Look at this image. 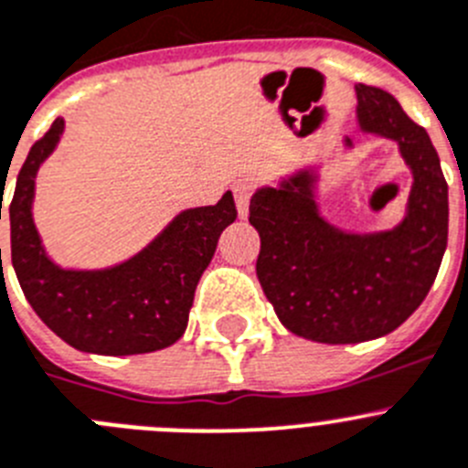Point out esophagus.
Instances as JSON below:
<instances>
[{"instance_id":"1","label":"esophagus","mask_w":468,"mask_h":468,"mask_svg":"<svg viewBox=\"0 0 468 468\" xmlns=\"http://www.w3.org/2000/svg\"><path fill=\"white\" fill-rule=\"evenodd\" d=\"M234 199H237L239 218H248V204H250V195L255 190V178H241L234 183Z\"/></svg>"}]
</instances>
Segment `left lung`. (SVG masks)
<instances>
[{"instance_id":"left-lung-1","label":"left lung","mask_w":468,"mask_h":468,"mask_svg":"<svg viewBox=\"0 0 468 468\" xmlns=\"http://www.w3.org/2000/svg\"><path fill=\"white\" fill-rule=\"evenodd\" d=\"M362 134L389 139L410 169L404 218L350 231L320 213L323 165H306L250 199L260 234L257 278L282 327L318 343H362L404 324L424 302L448 246V183L424 127L392 94L355 85ZM343 148H355L343 136Z\"/></svg>"}]
</instances>
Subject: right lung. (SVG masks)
<instances>
[{
  "instance_id": "right-lung-1",
  "label": "right lung",
  "mask_w": 468,
  "mask_h": 468,
  "mask_svg": "<svg viewBox=\"0 0 468 468\" xmlns=\"http://www.w3.org/2000/svg\"><path fill=\"white\" fill-rule=\"evenodd\" d=\"M62 134L64 120L58 118L32 145L8 206L11 262L25 297L46 327L80 353L122 357L169 348L186 334L197 282L222 229L237 220L234 197L225 192L216 206L186 208L148 246L113 267H59L46 252L32 206L38 169Z\"/></svg>"
}]
</instances>
